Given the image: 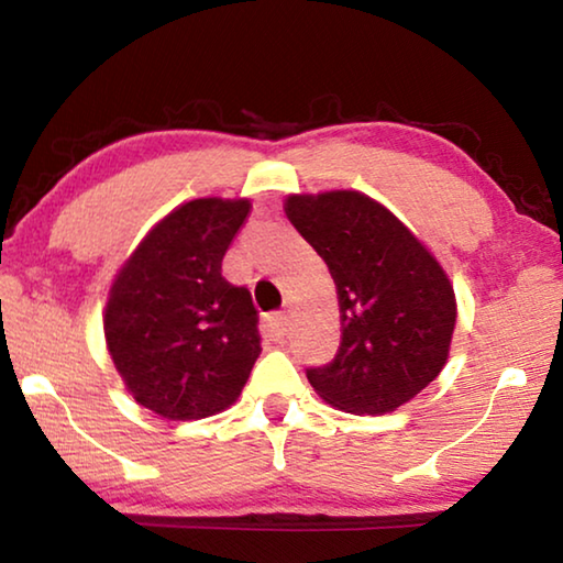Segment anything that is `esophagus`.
I'll return each instance as SVG.
<instances>
[{
  "label": "esophagus",
  "mask_w": 563,
  "mask_h": 563,
  "mask_svg": "<svg viewBox=\"0 0 563 563\" xmlns=\"http://www.w3.org/2000/svg\"><path fill=\"white\" fill-rule=\"evenodd\" d=\"M290 328V316L288 312H273V316L268 318V332L273 340H283L285 332H288Z\"/></svg>",
  "instance_id": "1"
}]
</instances>
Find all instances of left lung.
Segmentation results:
<instances>
[{
  "instance_id": "left-lung-1",
  "label": "left lung",
  "mask_w": 563,
  "mask_h": 563,
  "mask_svg": "<svg viewBox=\"0 0 563 563\" xmlns=\"http://www.w3.org/2000/svg\"><path fill=\"white\" fill-rule=\"evenodd\" d=\"M285 216L328 263L342 338L308 379L352 415L395 412L442 373L456 325L450 278L422 241L360 190L292 194Z\"/></svg>"
}]
</instances>
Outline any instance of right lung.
<instances>
[{
	"label": "right lung",
	"mask_w": 563,
	"mask_h": 563,
	"mask_svg": "<svg viewBox=\"0 0 563 563\" xmlns=\"http://www.w3.org/2000/svg\"><path fill=\"white\" fill-rule=\"evenodd\" d=\"M247 198H196L151 228L111 283L103 335L141 407L174 422L223 412L261 355L258 310L221 273Z\"/></svg>",
	"instance_id": "add662e5"
}]
</instances>
